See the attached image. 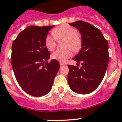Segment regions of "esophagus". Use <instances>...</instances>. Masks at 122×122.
<instances>
[{
  "mask_svg": "<svg viewBox=\"0 0 122 122\" xmlns=\"http://www.w3.org/2000/svg\"><path fill=\"white\" fill-rule=\"evenodd\" d=\"M59 64H60V66H64V65H66V64H65V63H64L63 62H61V61H60V62H59Z\"/></svg>",
  "mask_w": 122,
  "mask_h": 122,
  "instance_id": "1",
  "label": "esophagus"
}]
</instances>
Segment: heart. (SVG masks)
<instances>
[{
    "instance_id": "obj_1",
    "label": "heart",
    "mask_w": 122,
    "mask_h": 122,
    "mask_svg": "<svg viewBox=\"0 0 122 122\" xmlns=\"http://www.w3.org/2000/svg\"><path fill=\"white\" fill-rule=\"evenodd\" d=\"M53 36L48 35L45 39L46 46L50 51H53L56 48V40H65L64 48H70L74 52H78L82 46V40L77 34L76 28L68 25H63L54 29L52 31ZM72 55L69 49L57 50L52 54V58L59 60L61 62L66 61Z\"/></svg>"
}]
</instances>
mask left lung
Instances as JSON below:
<instances>
[{"label":"left lung","instance_id":"left-lung-1","mask_svg":"<svg viewBox=\"0 0 122 122\" xmlns=\"http://www.w3.org/2000/svg\"><path fill=\"white\" fill-rule=\"evenodd\" d=\"M80 32L81 49L72 59L77 66L68 65L67 81L71 89L80 94H87L98 87L104 79L109 60L108 45L100 30L90 23L77 21L69 23Z\"/></svg>","mask_w":122,"mask_h":122}]
</instances>
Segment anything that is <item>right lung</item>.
Wrapping results in <instances>:
<instances>
[{
    "mask_svg": "<svg viewBox=\"0 0 122 122\" xmlns=\"http://www.w3.org/2000/svg\"><path fill=\"white\" fill-rule=\"evenodd\" d=\"M54 26H28L12 44L11 63L15 78L25 92L34 97L50 92L60 67L56 59L47 62L50 55L45 39Z\"/></svg>",
    "mask_w": 122,
    "mask_h": 122,
    "instance_id": "right-lung-1",
    "label": "right lung"
}]
</instances>
